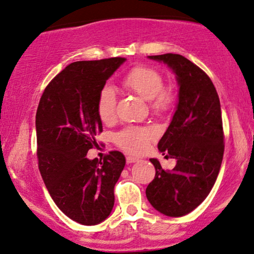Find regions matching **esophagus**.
Here are the masks:
<instances>
[{
    "label": "esophagus",
    "mask_w": 254,
    "mask_h": 254,
    "mask_svg": "<svg viewBox=\"0 0 254 254\" xmlns=\"http://www.w3.org/2000/svg\"><path fill=\"white\" fill-rule=\"evenodd\" d=\"M136 161H138V159L137 158H134V157H127V164H132V162H136Z\"/></svg>",
    "instance_id": "obj_1"
}]
</instances>
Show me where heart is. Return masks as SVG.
<instances>
[{
	"label": "heart",
	"mask_w": 254,
	"mask_h": 254,
	"mask_svg": "<svg viewBox=\"0 0 254 254\" xmlns=\"http://www.w3.org/2000/svg\"><path fill=\"white\" fill-rule=\"evenodd\" d=\"M123 86L136 93L144 100L150 101L151 109L155 113H166L175 104V95L171 89L164 87V77L158 70L146 66H137L130 70L122 80ZM97 114L103 122H111L116 110V94L109 86L100 90L96 103ZM153 130L148 127H127L120 131L115 140L118 146L131 154H139L146 150Z\"/></svg>",
	"instance_id": "b5f03b06"
}]
</instances>
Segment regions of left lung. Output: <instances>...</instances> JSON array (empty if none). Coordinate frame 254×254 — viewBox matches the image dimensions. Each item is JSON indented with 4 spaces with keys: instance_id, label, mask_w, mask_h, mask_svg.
<instances>
[{
    "instance_id": "left-lung-1",
    "label": "left lung",
    "mask_w": 254,
    "mask_h": 254,
    "mask_svg": "<svg viewBox=\"0 0 254 254\" xmlns=\"http://www.w3.org/2000/svg\"><path fill=\"white\" fill-rule=\"evenodd\" d=\"M173 70L179 84V100L159 151L177 160L172 171L162 170L152 158L155 177L146 188V197L155 210L181 217L198 207L214 187L224 153L221 103L207 74L180 54L148 56ZM167 157V155H166Z\"/></svg>"
}]
</instances>
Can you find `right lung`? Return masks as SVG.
Wrapping results in <instances>:
<instances>
[{
  "label": "right lung",
  "mask_w": 254,
  "mask_h": 254,
  "mask_svg": "<svg viewBox=\"0 0 254 254\" xmlns=\"http://www.w3.org/2000/svg\"><path fill=\"white\" fill-rule=\"evenodd\" d=\"M125 58L69 64L47 84L36 114L37 157L42 178L60 210L83 225H96L110 215L114 187L125 157L111 151L88 159L102 122L96 103L100 90Z\"/></svg>",
  "instance_id": "right-lung-1"
}]
</instances>
